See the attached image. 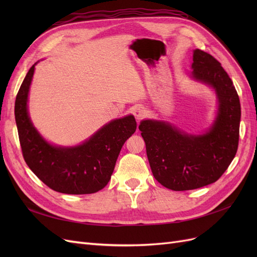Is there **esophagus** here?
<instances>
[{"instance_id":"1","label":"esophagus","mask_w":257,"mask_h":257,"mask_svg":"<svg viewBox=\"0 0 257 257\" xmlns=\"http://www.w3.org/2000/svg\"><path fill=\"white\" fill-rule=\"evenodd\" d=\"M133 113H134V115H135V118L137 119V120H141V119H143V118H145V115H146V110H145V108L144 107H136L135 109H134V111H133Z\"/></svg>"}]
</instances>
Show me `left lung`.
<instances>
[{
  "mask_svg": "<svg viewBox=\"0 0 257 257\" xmlns=\"http://www.w3.org/2000/svg\"><path fill=\"white\" fill-rule=\"evenodd\" d=\"M193 77L211 85L219 98L216 120L207 133L192 136L170 124L144 120L139 131L154 178L173 191L201 188L219 180L239 144L241 108L235 85L211 54L194 50Z\"/></svg>",
  "mask_w": 257,
  "mask_h": 257,
  "instance_id": "1",
  "label": "left lung"
}]
</instances>
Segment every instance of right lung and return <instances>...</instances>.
Returning <instances> with one entry per match:
<instances>
[{"label":"right lung","instance_id":"right-lung-1","mask_svg":"<svg viewBox=\"0 0 257 257\" xmlns=\"http://www.w3.org/2000/svg\"><path fill=\"white\" fill-rule=\"evenodd\" d=\"M34 68L35 64L29 69L15 102V118L27 165L53 191L80 195L102 190L110 180L123 144L135 133V118L127 115L109 122L80 146H51L38 134L28 114Z\"/></svg>","mask_w":257,"mask_h":257}]
</instances>
